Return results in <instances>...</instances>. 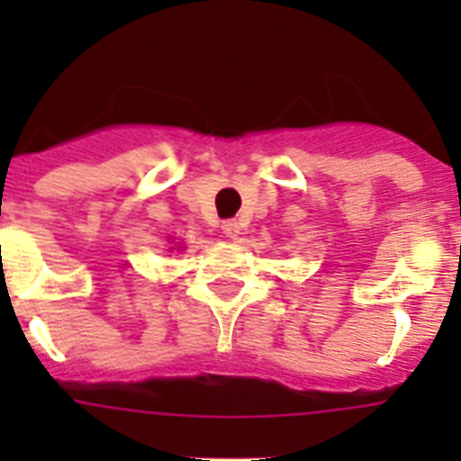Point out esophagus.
<instances>
[{
  "label": "esophagus",
  "instance_id": "34e87169",
  "mask_svg": "<svg viewBox=\"0 0 461 461\" xmlns=\"http://www.w3.org/2000/svg\"><path fill=\"white\" fill-rule=\"evenodd\" d=\"M221 230H223V235H226V238L235 240L240 235V223L235 221V219H228V221L221 223Z\"/></svg>",
  "mask_w": 461,
  "mask_h": 461
}]
</instances>
